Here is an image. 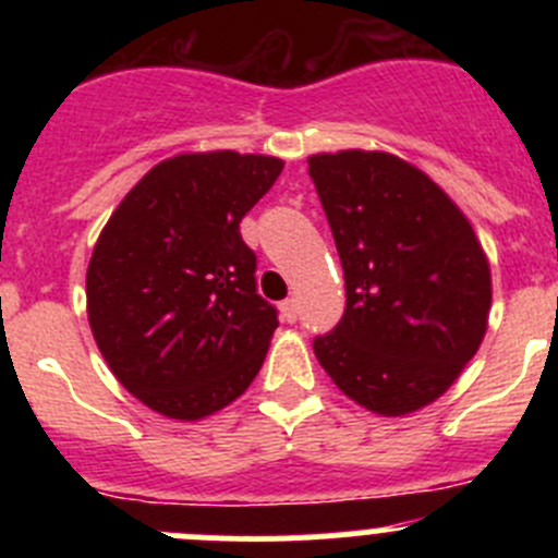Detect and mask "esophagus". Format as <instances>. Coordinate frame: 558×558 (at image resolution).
<instances>
[{"mask_svg":"<svg viewBox=\"0 0 558 558\" xmlns=\"http://www.w3.org/2000/svg\"><path fill=\"white\" fill-rule=\"evenodd\" d=\"M280 315H283L286 324H294L296 315H300V305H296L294 296H291V300H286V302H280Z\"/></svg>","mask_w":558,"mask_h":558,"instance_id":"obj_1","label":"esophagus"}]
</instances>
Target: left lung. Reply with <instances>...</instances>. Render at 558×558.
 Wrapping results in <instances>:
<instances>
[{"label":"left lung","instance_id":"8db88e82","mask_svg":"<svg viewBox=\"0 0 558 558\" xmlns=\"http://www.w3.org/2000/svg\"><path fill=\"white\" fill-rule=\"evenodd\" d=\"M345 275V313L313 351L345 397L397 418L448 391L481 348L492 267L459 205L386 150L307 159Z\"/></svg>","mask_w":558,"mask_h":558}]
</instances>
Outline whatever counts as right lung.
<instances>
[{"instance_id":"obj_1","label":"right lung","mask_w":558,"mask_h":558,"mask_svg":"<svg viewBox=\"0 0 558 558\" xmlns=\"http://www.w3.org/2000/svg\"><path fill=\"white\" fill-rule=\"evenodd\" d=\"M283 161L207 150L159 161L105 223L86 311L107 367L174 421L232 404L262 369L278 313L256 294L240 221Z\"/></svg>"}]
</instances>
